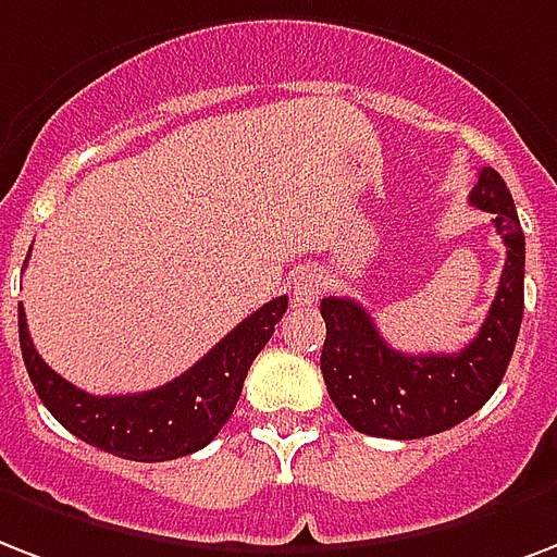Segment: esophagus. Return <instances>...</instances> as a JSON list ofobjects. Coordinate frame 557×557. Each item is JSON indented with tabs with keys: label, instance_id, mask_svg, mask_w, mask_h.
<instances>
[{
	"label": "esophagus",
	"instance_id": "1",
	"mask_svg": "<svg viewBox=\"0 0 557 557\" xmlns=\"http://www.w3.org/2000/svg\"><path fill=\"white\" fill-rule=\"evenodd\" d=\"M326 286V277L324 271L318 269H309V271H300L292 283V300H295V307H312L321 292Z\"/></svg>",
	"mask_w": 557,
	"mask_h": 557
}]
</instances>
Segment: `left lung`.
Listing matches in <instances>:
<instances>
[{
	"label": "left lung",
	"instance_id": "1",
	"mask_svg": "<svg viewBox=\"0 0 557 557\" xmlns=\"http://www.w3.org/2000/svg\"><path fill=\"white\" fill-rule=\"evenodd\" d=\"M470 203L494 215L508 250L491 312L465 350L400 354L382 338L362 304L350 297L321 300L326 392L342 418L362 435L394 441L438 435L482 409L503 382L523 321V227L515 198L491 165L479 172Z\"/></svg>",
	"mask_w": 557,
	"mask_h": 557
}]
</instances>
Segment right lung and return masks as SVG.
Wrapping results in <instances>:
<instances>
[{
	"label": "right lung",
	"mask_w": 557,
	"mask_h": 557,
	"mask_svg": "<svg viewBox=\"0 0 557 557\" xmlns=\"http://www.w3.org/2000/svg\"><path fill=\"white\" fill-rule=\"evenodd\" d=\"M288 297H274L224 335L201 362L143 394L96 397L54 373L34 350L20 304V347L34 392L75 438L131 461H169L207 447L239 403L250 362L269 345Z\"/></svg>",
	"instance_id": "1"
}]
</instances>
